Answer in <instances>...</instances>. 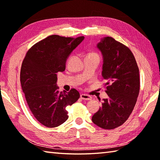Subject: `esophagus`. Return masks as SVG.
<instances>
[{"mask_svg":"<svg viewBox=\"0 0 160 160\" xmlns=\"http://www.w3.org/2000/svg\"><path fill=\"white\" fill-rule=\"evenodd\" d=\"M80 98L84 100H91L92 99V97L90 95L86 94H80Z\"/></svg>","mask_w":160,"mask_h":160,"instance_id":"esophagus-1","label":"esophagus"}]
</instances>
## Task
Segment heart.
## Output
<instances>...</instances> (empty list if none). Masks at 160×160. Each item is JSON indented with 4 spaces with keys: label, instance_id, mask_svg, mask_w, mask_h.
<instances>
[{
    "label": "heart",
    "instance_id": "obj_1",
    "mask_svg": "<svg viewBox=\"0 0 160 160\" xmlns=\"http://www.w3.org/2000/svg\"><path fill=\"white\" fill-rule=\"evenodd\" d=\"M89 55H97V54L95 53H89L88 56H89Z\"/></svg>",
    "mask_w": 160,
    "mask_h": 160
}]
</instances>
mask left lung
Returning a JSON list of instances; mask_svg holds the SVG:
<instances>
[{
  "mask_svg": "<svg viewBox=\"0 0 160 160\" xmlns=\"http://www.w3.org/2000/svg\"><path fill=\"white\" fill-rule=\"evenodd\" d=\"M103 56L102 75L107 81V99L92 118L104 129H113L126 122L134 109L140 92L139 69L129 48L111 37L97 45Z\"/></svg>",
  "mask_w": 160,
  "mask_h": 160,
  "instance_id": "left-lung-1",
  "label": "left lung"
}]
</instances>
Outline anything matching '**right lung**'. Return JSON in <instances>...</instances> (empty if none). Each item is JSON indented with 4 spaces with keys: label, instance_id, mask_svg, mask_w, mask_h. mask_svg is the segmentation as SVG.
Listing matches in <instances>:
<instances>
[{
    "label": "right lung",
    "instance_id": "add662e5",
    "mask_svg": "<svg viewBox=\"0 0 160 160\" xmlns=\"http://www.w3.org/2000/svg\"><path fill=\"white\" fill-rule=\"evenodd\" d=\"M85 37L51 35L29 48L20 70V82L29 109L37 120L48 128H55L68 118L67 106L80 97L71 89L59 92L57 73L63 72L70 54Z\"/></svg>",
    "mask_w": 160,
    "mask_h": 160
}]
</instances>
